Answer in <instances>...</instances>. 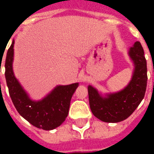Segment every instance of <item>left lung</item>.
Masks as SVG:
<instances>
[{"label":"left lung","mask_w":154,"mask_h":154,"mask_svg":"<svg viewBox=\"0 0 154 154\" xmlns=\"http://www.w3.org/2000/svg\"><path fill=\"white\" fill-rule=\"evenodd\" d=\"M129 55L134 65L131 81L120 91L103 97L98 91L88 86L91 112L104 122L117 123L127 119L139 106L147 87V62L141 44L137 41L129 48Z\"/></svg>","instance_id":"left-lung-1"}]
</instances>
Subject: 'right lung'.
<instances>
[{"instance_id": "1", "label": "right lung", "mask_w": 154, "mask_h": 154, "mask_svg": "<svg viewBox=\"0 0 154 154\" xmlns=\"http://www.w3.org/2000/svg\"><path fill=\"white\" fill-rule=\"evenodd\" d=\"M14 44L13 40L7 51L5 63V80L12 102L19 114L32 125L44 130L55 129L67 118L71 99L78 83L57 86L43 100H32L13 72Z\"/></svg>"}]
</instances>
